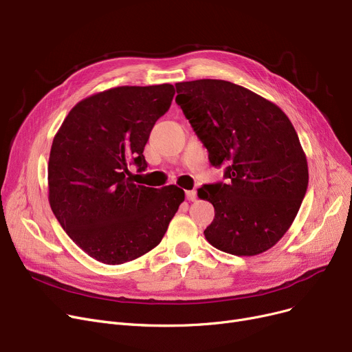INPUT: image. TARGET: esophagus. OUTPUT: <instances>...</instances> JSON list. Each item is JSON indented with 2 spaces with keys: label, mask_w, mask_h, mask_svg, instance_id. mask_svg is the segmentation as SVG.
Wrapping results in <instances>:
<instances>
[{
  "label": "esophagus",
  "mask_w": 352,
  "mask_h": 352,
  "mask_svg": "<svg viewBox=\"0 0 352 352\" xmlns=\"http://www.w3.org/2000/svg\"><path fill=\"white\" fill-rule=\"evenodd\" d=\"M186 197H187L188 201H195V199H197V191H195V190L187 191V192H186Z\"/></svg>",
  "instance_id": "1"
}]
</instances>
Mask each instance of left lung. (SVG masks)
Segmentation results:
<instances>
[{"mask_svg": "<svg viewBox=\"0 0 352 352\" xmlns=\"http://www.w3.org/2000/svg\"><path fill=\"white\" fill-rule=\"evenodd\" d=\"M175 102L208 151L226 165V182L206 184L198 197L214 206L207 241L232 255L261 254L280 241L308 187V165L280 107L224 80L175 84Z\"/></svg>", "mask_w": 352, "mask_h": 352, "instance_id": "8db88e82", "label": "left lung"}]
</instances>
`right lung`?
I'll use <instances>...</instances> for the list:
<instances>
[{
	"label": "right lung",
	"mask_w": 352,
	"mask_h": 352,
	"mask_svg": "<svg viewBox=\"0 0 352 352\" xmlns=\"http://www.w3.org/2000/svg\"><path fill=\"white\" fill-rule=\"evenodd\" d=\"M174 94L171 84L98 92L74 107L54 137L51 210L72 241L102 264L155 248L186 197L177 186H137L128 171L131 164L145 171L144 146Z\"/></svg>",
	"instance_id": "right-lung-1"
}]
</instances>
